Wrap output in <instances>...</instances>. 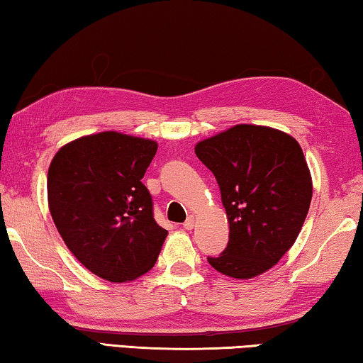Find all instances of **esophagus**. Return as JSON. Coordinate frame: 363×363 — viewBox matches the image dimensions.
<instances>
[{
    "mask_svg": "<svg viewBox=\"0 0 363 363\" xmlns=\"http://www.w3.org/2000/svg\"><path fill=\"white\" fill-rule=\"evenodd\" d=\"M182 227L186 228V230H192L194 227H195V217L194 216H190V217H187V220L182 223Z\"/></svg>",
    "mask_w": 363,
    "mask_h": 363,
    "instance_id": "34e87169",
    "label": "esophagus"
}]
</instances>
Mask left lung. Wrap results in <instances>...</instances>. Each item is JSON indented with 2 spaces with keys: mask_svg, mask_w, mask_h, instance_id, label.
<instances>
[{
  "mask_svg": "<svg viewBox=\"0 0 363 363\" xmlns=\"http://www.w3.org/2000/svg\"><path fill=\"white\" fill-rule=\"evenodd\" d=\"M195 154L216 176L230 223L228 245L208 257L209 265L236 279L265 273L292 247L311 204L300 144L284 131L242 123L200 141Z\"/></svg>",
  "mask_w": 363,
  "mask_h": 363,
  "instance_id": "obj_1",
  "label": "left lung"
}]
</instances>
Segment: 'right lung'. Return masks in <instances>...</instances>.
Returning <instances> with one entry per match:
<instances>
[{
  "label": "right lung",
  "instance_id": "add662e5",
  "mask_svg": "<svg viewBox=\"0 0 363 363\" xmlns=\"http://www.w3.org/2000/svg\"><path fill=\"white\" fill-rule=\"evenodd\" d=\"M157 147L144 138L101 131L68 143L52 159V219L72 255L106 281L147 273L168 235L141 182Z\"/></svg>",
  "mask_w": 363,
  "mask_h": 363
}]
</instances>
